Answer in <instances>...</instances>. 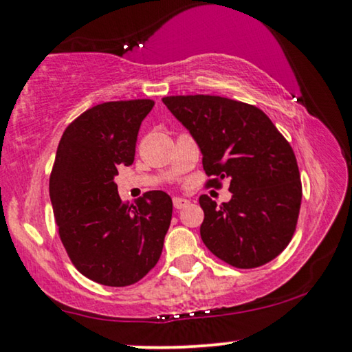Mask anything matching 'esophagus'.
Masks as SVG:
<instances>
[{
	"instance_id": "esophagus-1",
	"label": "esophagus",
	"mask_w": 352,
	"mask_h": 352,
	"mask_svg": "<svg viewBox=\"0 0 352 352\" xmlns=\"http://www.w3.org/2000/svg\"><path fill=\"white\" fill-rule=\"evenodd\" d=\"M172 202H174V207H175L177 210H180V208H183V207H186L188 204H190V201H188V199H185V197H180V196H175L174 199H172Z\"/></svg>"
}]
</instances>
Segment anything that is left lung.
I'll return each mask as SVG.
<instances>
[{"instance_id":"8db88e82","label":"left lung","mask_w":352,"mask_h":352,"mask_svg":"<svg viewBox=\"0 0 352 352\" xmlns=\"http://www.w3.org/2000/svg\"><path fill=\"white\" fill-rule=\"evenodd\" d=\"M162 102L190 131L202 153L207 186L229 180V202L207 194L201 237L212 253L237 269H254L289 245L302 202L296 155L261 109L234 99L194 94Z\"/></svg>"}]
</instances>
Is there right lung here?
<instances>
[{
  "mask_svg": "<svg viewBox=\"0 0 352 352\" xmlns=\"http://www.w3.org/2000/svg\"><path fill=\"white\" fill-rule=\"evenodd\" d=\"M151 99L98 104L67 126L50 175L60 239L83 276L104 286L138 283L158 262L172 219V199L148 191L134 206L118 196L115 175L134 162Z\"/></svg>",
  "mask_w": 352,
  "mask_h": 352,
  "instance_id": "obj_1",
  "label": "right lung"
}]
</instances>
